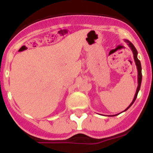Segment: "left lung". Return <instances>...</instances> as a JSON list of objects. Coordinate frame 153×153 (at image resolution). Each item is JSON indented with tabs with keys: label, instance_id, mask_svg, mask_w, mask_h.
Returning a JSON list of instances; mask_svg holds the SVG:
<instances>
[{
	"label": "left lung",
	"instance_id": "left-lung-1",
	"mask_svg": "<svg viewBox=\"0 0 153 153\" xmlns=\"http://www.w3.org/2000/svg\"><path fill=\"white\" fill-rule=\"evenodd\" d=\"M124 41H125L126 43H127L128 46L130 47V49H131V51H132V53H133L134 61H135V63H136V67H137V71H138V86H137V89H136V94H135L134 98H133V100H132V102L130 103V105H129V106H128V107H127L125 110H124V111H126L127 109H129V108L132 106V104H133V102H135L136 97H137L138 93H139V91H140V86H141V83H142V67H141V63H140V61L139 60V59H138V57H137L138 52H137V51H136V47H134V45H133V44H132V43L129 41V40H124ZM114 116H117V115H114Z\"/></svg>",
	"mask_w": 153,
	"mask_h": 153
}]
</instances>
